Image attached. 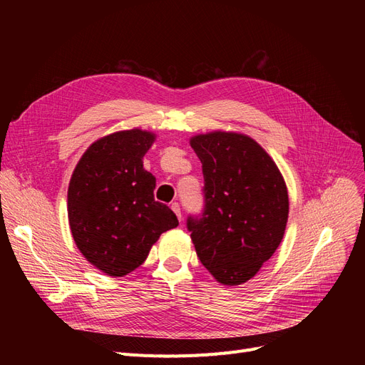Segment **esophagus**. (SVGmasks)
<instances>
[{"mask_svg":"<svg viewBox=\"0 0 365 365\" xmlns=\"http://www.w3.org/2000/svg\"><path fill=\"white\" fill-rule=\"evenodd\" d=\"M172 210H173V213L178 216V219L180 220H182V216H181V207H180V204L178 202H173L172 204Z\"/></svg>","mask_w":365,"mask_h":365,"instance_id":"esophagus-1","label":"esophagus"}]
</instances>
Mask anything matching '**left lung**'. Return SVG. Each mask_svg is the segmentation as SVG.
I'll list each match as a JSON object with an SVG mask.
<instances>
[{
  "label": "left lung",
  "instance_id": "obj_1",
  "mask_svg": "<svg viewBox=\"0 0 365 365\" xmlns=\"http://www.w3.org/2000/svg\"><path fill=\"white\" fill-rule=\"evenodd\" d=\"M190 146L204 173V212L187 219L196 254L219 283L242 284L280 245L288 189L267 150L248 135L215 130L192 137Z\"/></svg>",
  "mask_w": 365,
  "mask_h": 365
}]
</instances>
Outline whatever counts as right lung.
<instances>
[{
	"mask_svg": "<svg viewBox=\"0 0 365 365\" xmlns=\"http://www.w3.org/2000/svg\"><path fill=\"white\" fill-rule=\"evenodd\" d=\"M155 134L120 130L94 141L68 185V222L77 248L113 277L137 269L158 237L178 227L172 210L153 197L155 176L143 157Z\"/></svg>",
	"mask_w": 365,
	"mask_h": 365,
	"instance_id": "1",
	"label": "right lung"
}]
</instances>
